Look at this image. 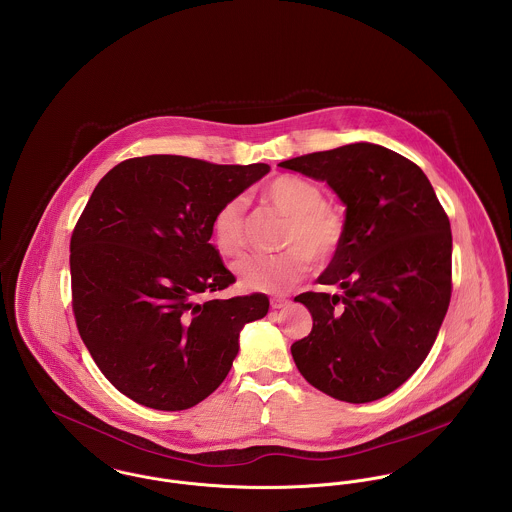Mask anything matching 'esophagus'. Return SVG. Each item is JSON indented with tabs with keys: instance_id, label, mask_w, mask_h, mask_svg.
I'll list each match as a JSON object with an SVG mask.
<instances>
[{
	"instance_id": "obj_1",
	"label": "esophagus",
	"mask_w": 512,
	"mask_h": 512,
	"mask_svg": "<svg viewBox=\"0 0 512 512\" xmlns=\"http://www.w3.org/2000/svg\"><path fill=\"white\" fill-rule=\"evenodd\" d=\"M270 305H272V309H284V307H288V305H290V299H284V297H272V299H270Z\"/></svg>"
}]
</instances>
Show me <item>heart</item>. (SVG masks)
<instances>
[{
	"mask_svg": "<svg viewBox=\"0 0 512 512\" xmlns=\"http://www.w3.org/2000/svg\"><path fill=\"white\" fill-rule=\"evenodd\" d=\"M262 199L290 219L282 246L272 256H246L234 264L238 284L246 292L284 293L311 268V260H331L343 244L345 220L325 205L323 189L297 175H280L262 189ZM213 236L220 254L236 256L246 240V203L226 199L213 217Z\"/></svg>",
	"mask_w": 512,
	"mask_h": 512,
	"instance_id": "obj_1",
	"label": "heart"
}]
</instances>
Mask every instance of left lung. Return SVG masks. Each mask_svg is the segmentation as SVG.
I'll use <instances>...</instances> for the list:
<instances>
[{
	"instance_id": "1",
	"label": "left lung",
	"mask_w": 512,
	"mask_h": 512,
	"mask_svg": "<svg viewBox=\"0 0 512 512\" xmlns=\"http://www.w3.org/2000/svg\"><path fill=\"white\" fill-rule=\"evenodd\" d=\"M325 181L345 205V238L317 278L341 293H299L311 333L292 357L303 378L343 402L388 396L436 343L451 297V228L426 173L378 144L282 161Z\"/></svg>"
}]
</instances>
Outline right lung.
<instances>
[{"label": "right lung", "instance_id": "right-lung-1", "mask_svg": "<svg viewBox=\"0 0 512 512\" xmlns=\"http://www.w3.org/2000/svg\"><path fill=\"white\" fill-rule=\"evenodd\" d=\"M270 171L181 155L118 163L92 191L71 238L78 333L102 374L153 410L213 394L262 319L264 293L203 299L234 282L209 242L220 205Z\"/></svg>", "mask_w": 512, "mask_h": 512}]
</instances>
